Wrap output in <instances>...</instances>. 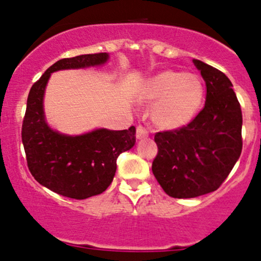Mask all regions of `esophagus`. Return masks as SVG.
I'll return each instance as SVG.
<instances>
[{
	"instance_id": "34e87169",
	"label": "esophagus",
	"mask_w": 261,
	"mask_h": 261,
	"mask_svg": "<svg viewBox=\"0 0 261 261\" xmlns=\"http://www.w3.org/2000/svg\"><path fill=\"white\" fill-rule=\"evenodd\" d=\"M146 136H147V130H146L143 126H141V125H139V126L136 127V139L137 140L145 139Z\"/></svg>"
}]
</instances>
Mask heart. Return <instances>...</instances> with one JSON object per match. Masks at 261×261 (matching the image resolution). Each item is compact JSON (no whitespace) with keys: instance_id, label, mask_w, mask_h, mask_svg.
I'll list each match as a JSON object with an SVG mask.
<instances>
[{"instance_id":"heart-1","label":"heart","mask_w":261,"mask_h":261,"mask_svg":"<svg viewBox=\"0 0 261 261\" xmlns=\"http://www.w3.org/2000/svg\"><path fill=\"white\" fill-rule=\"evenodd\" d=\"M205 89L195 73L167 70L147 80L141 88L142 100L154 101L151 121L158 130H176L193 120L201 109Z\"/></svg>"}]
</instances>
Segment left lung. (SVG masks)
Masks as SVG:
<instances>
[{
    "label": "left lung",
    "mask_w": 261,
    "mask_h": 261,
    "mask_svg": "<svg viewBox=\"0 0 261 261\" xmlns=\"http://www.w3.org/2000/svg\"><path fill=\"white\" fill-rule=\"evenodd\" d=\"M206 83L203 109L184 127L154 135L158 153L152 172L169 196L190 199L217 190L241 155L242 110L232 82L200 60Z\"/></svg>",
    "instance_id": "1"
}]
</instances>
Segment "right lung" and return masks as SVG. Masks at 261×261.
Wrapping results in <instances>:
<instances>
[{
  "label": "right lung",
  "mask_w": 261,
  "mask_h": 261,
  "mask_svg": "<svg viewBox=\"0 0 261 261\" xmlns=\"http://www.w3.org/2000/svg\"><path fill=\"white\" fill-rule=\"evenodd\" d=\"M107 53L62 59L32 86L22 125L27 164L39 184L59 195L83 200L107 190L120 153L134 147L135 126L114 131L98 128L80 136L54 131L45 121L43 98L50 74L59 70L103 65Z\"/></svg>",
  "instance_id": "right-lung-1"
}]
</instances>
